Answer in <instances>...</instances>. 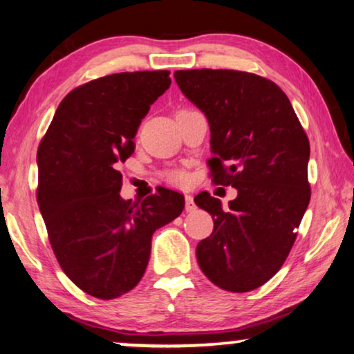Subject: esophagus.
Segmentation results:
<instances>
[{
	"instance_id": "1",
	"label": "esophagus",
	"mask_w": 354,
	"mask_h": 354,
	"mask_svg": "<svg viewBox=\"0 0 354 354\" xmlns=\"http://www.w3.org/2000/svg\"><path fill=\"white\" fill-rule=\"evenodd\" d=\"M186 211L187 213H192V211H195V203H194V198L191 197V195H186Z\"/></svg>"
}]
</instances>
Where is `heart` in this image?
<instances>
[{"label":"heart","instance_id":"b5f03b06","mask_svg":"<svg viewBox=\"0 0 354 354\" xmlns=\"http://www.w3.org/2000/svg\"><path fill=\"white\" fill-rule=\"evenodd\" d=\"M170 178L173 179V181H176V183H183L184 181V175H181V173H171Z\"/></svg>","mask_w":354,"mask_h":354}]
</instances>
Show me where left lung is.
Returning <instances> with one entry per match:
<instances>
[{"label": "left lung", "mask_w": 354, "mask_h": 354, "mask_svg": "<svg viewBox=\"0 0 354 354\" xmlns=\"http://www.w3.org/2000/svg\"><path fill=\"white\" fill-rule=\"evenodd\" d=\"M175 79L208 119L213 183L239 191L229 209L208 192L194 198L214 221L197 245L198 266L221 289L252 291L281 268L310 203L308 136L270 79L208 68Z\"/></svg>", "instance_id": "left-lung-1"}]
</instances>
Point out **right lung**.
<instances>
[{
  "instance_id": "add662e5",
  "label": "right lung",
  "mask_w": 354,
  "mask_h": 354,
  "mask_svg": "<svg viewBox=\"0 0 354 354\" xmlns=\"http://www.w3.org/2000/svg\"><path fill=\"white\" fill-rule=\"evenodd\" d=\"M170 71L93 79L62 100L38 147V198L54 254L84 292L111 300L143 278L154 232L181 214L170 189L141 203L120 197L119 163L151 104L170 87Z\"/></svg>"
}]
</instances>
